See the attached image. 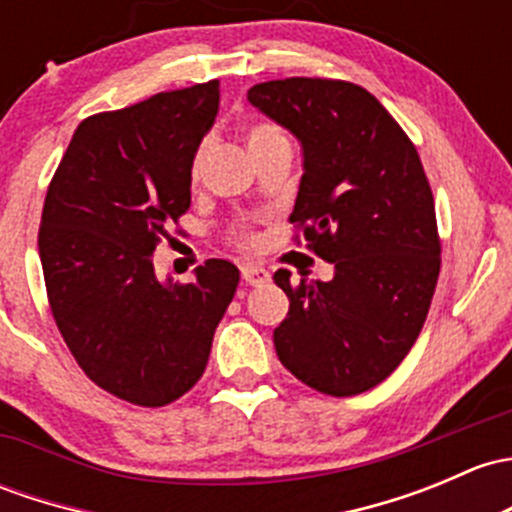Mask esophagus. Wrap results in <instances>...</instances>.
Returning <instances> with one entry per match:
<instances>
[{
    "label": "esophagus",
    "mask_w": 512,
    "mask_h": 512,
    "mask_svg": "<svg viewBox=\"0 0 512 512\" xmlns=\"http://www.w3.org/2000/svg\"><path fill=\"white\" fill-rule=\"evenodd\" d=\"M242 274V282L245 284H252V287H260V284L270 282V272L265 270V267H257V265H245L240 270Z\"/></svg>",
    "instance_id": "obj_1"
}]
</instances>
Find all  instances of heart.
Masks as SVG:
<instances>
[{"label": "heart", "instance_id": "obj_1", "mask_svg": "<svg viewBox=\"0 0 512 512\" xmlns=\"http://www.w3.org/2000/svg\"><path fill=\"white\" fill-rule=\"evenodd\" d=\"M242 137H245L247 149H250V154L255 157V161L265 159L267 154L277 152V149L289 147L287 132H284L279 125H274V122H267V120L247 122L245 129H242ZM208 157H211V142L203 139V142L196 147V152H193L191 166H188V181H191L193 186H198L203 181ZM230 240H233L238 247H242V250H252V247H257V242H260L255 230H252L247 223L235 225V228L230 230Z\"/></svg>", "mask_w": 512, "mask_h": 512}]
</instances>
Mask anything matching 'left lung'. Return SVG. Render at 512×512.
<instances>
[{
    "instance_id": "8db88e82",
    "label": "left lung",
    "mask_w": 512,
    "mask_h": 512,
    "mask_svg": "<svg viewBox=\"0 0 512 512\" xmlns=\"http://www.w3.org/2000/svg\"><path fill=\"white\" fill-rule=\"evenodd\" d=\"M247 100L301 139L304 176L289 223L294 242L336 272L299 284L274 272L289 297L274 348L311 390L360 395L410 353L437 289L441 240L424 166L380 100L348 80H267Z\"/></svg>"
}]
</instances>
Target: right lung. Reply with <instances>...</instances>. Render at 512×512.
Segmentation results:
<instances>
[{
  "instance_id": "right-lung-1",
  "label": "right lung",
  "mask_w": 512,
  "mask_h": 512,
  "mask_svg": "<svg viewBox=\"0 0 512 512\" xmlns=\"http://www.w3.org/2000/svg\"><path fill=\"white\" fill-rule=\"evenodd\" d=\"M220 83L157 93L80 122L43 203L39 255L53 321L95 385L164 407L201 380L240 282L206 260L161 284L152 255L191 206L188 166L218 112Z\"/></svg>"
}]
</instances>
